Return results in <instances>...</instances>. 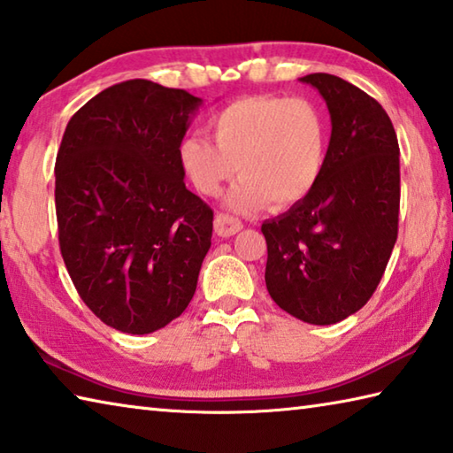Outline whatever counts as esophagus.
I'll return each mask as SVG.
<instances>
[{"mask_svg": "<svg viewBox=\"0 0 453 453\" xmlns=\"http://www.w3.org/2000/svg\"><path fill=\"white\" fill-rule=\"evenodd\" d=\"M242 227H243L242 221L234 216H229V213H218L216 219H213V229H216V234L219 237L235 235Z\"/></svg>", "mask_w": 453, "mask_h": 453, "instance_id": "obj_1", "label": "esophagus"}]
</instances>
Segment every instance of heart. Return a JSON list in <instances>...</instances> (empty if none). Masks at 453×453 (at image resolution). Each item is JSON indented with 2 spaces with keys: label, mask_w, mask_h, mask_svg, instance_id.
<instances>
[{
  "label": "heart",
  "mask_w": 453,
  "mask_h": 453,
  "mask_svg": "<svg viewBox=\"0 0 453 453\" xmlns=\"http://www.w3.org/2000/svg\"><path fill=\"white\" fill-rule=\"evenodd\" d=\"M210 128L216 142L190 134L180 146V160L205 196H218L240 172L227 198L234 210H259L267 202L287 208L307 198L323 176L328 127L311 98H235L213 114Z\"/></svg>",
  "instance_id": "obj_1"
}]
</instances>
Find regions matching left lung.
<instances>
[{
    "instance_id": "left-lung-1",
    "label": "left lung",
    "mask_w": 453,
    "mask_h": 453,
    "mask_svg": "<svg viewBox=\"0 0 453 453\" xmlns=\"http://www.w3.org/2000/svg\"><path fill=\"white\" fill-rule=\"evenodd\" d=\"M331 112L319 184L289 211L263 221L265 283L279 307L311 325L363 309L398 237L400 148L392 120L365 90L326 73L301 77Z\"/></svg>"
}]
</instances>
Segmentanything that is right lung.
Masks as SVG:
<instances>
[{
  "instance_id": "add662e5",
  "label": "right lung",
  "mask_w": 453,
  "mask_h": 453,
  "mask_svg": "<svg viewBox=\"0 0 453 453\" xmlns=\"http://www.w3.org/2000/svg\"><path fill=\"white\" fill-rule=\"evenodd\" d=\"M202 98L146 79L73 114L55 162L59 248L104 325L148 334L182 315L211 245L213 211L184 184L180 144Z\"/></svg>"
}]
</instances>
